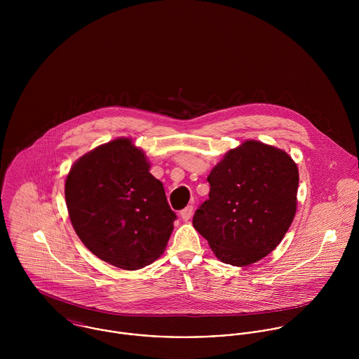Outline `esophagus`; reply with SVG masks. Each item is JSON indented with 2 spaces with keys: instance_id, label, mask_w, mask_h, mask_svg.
Returning a JSON list of instances; mask_svg holds the SVG:
<instances>
[{
  "instance_id": "esophagus-1",
  "label": "esophagus",
  "mask_w": 359,
  "mask_h": 359,
  "mask_svg": "<svg viewBox=\"0 0 359 359\" xmlns=\"http://www.w3.org/2000/svg\"><path fill=\"white\" fill-rule=\"evenodd\" d=\"M180 214H181L182 219L188 221V219L192 217V214H194V205H187L184 210H181Z\"/></svg>"
}]
</instances>
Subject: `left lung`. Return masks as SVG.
Here are the masks:
<instances>
[{
	"label": "left lung",
	"instance_id": "left-lung-1",
	"mask_svg": "<svg viewBox=\"0 0 359 359\" xmlns=\"http://www.w3.org/2000/svg\"><path fill=\"white\" fill-rule=\"evenodd\" d=\"M195 229L217 258L246 266L269 255L296 214L299 170L286 152L258 141L229 151L207 177Z\"/></svg>",
	"mask_w": 359,
	"mask_h": 359
}]
</instances>
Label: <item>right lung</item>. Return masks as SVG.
<instances>
[{
	"label": "right lung",
	"mask_w": 359,
	"mask_h": 359,
	"mask_svg": "<svg viewBox=\"0 0 359 359\" xmlns=\"http://www.w3.org/2000/svg\"><path fill=\"white\" fill-rule=\"evenodd\" d=\"M128 138H118L80 157L65 185L73 228L86 248L127 271L163 255L177 214L163 184Z\"/></svg>",
	"instance_id": "1"
}]
</instances>
